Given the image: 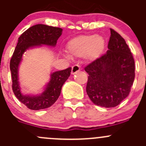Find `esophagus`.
Returning <instances> with one entry per match:
<instances>
[{"instance_id":"34e87169","label":"esophagus","mask_w":146,"mask_h":146,"mask_svg":"<svg viewBox=\"0 0 146 146\" xmlns=\"http://www.w3.org/2000/svg\"><path fill=\"white\" fill-rule=\"evenodd\" d=\"M80 66H78V65H74V66L72 67V70H71V74L72 75H74L76 74V73H78V72L80 70Z\"/></svg>"}]
</instances>
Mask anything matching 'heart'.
I'll return each instance as SVG.
<instances>
[{
	"mask_svg": "<svg viewBox=\"0 0 146 146\" xmlns=\"http://www.w3.org/2000/svg\"><path fill=\"white\" fill-rule=\"evenodd\" d=\"M106 47L105 39L100 35H80L66 44L68 54L73 57H82L92 62L102 56Z\"/></svg>",
	"mask_w": 146,
	"mask_h": 146,
	"instance_id": "heart-1",
	"label": "heart"
}]
</instances>
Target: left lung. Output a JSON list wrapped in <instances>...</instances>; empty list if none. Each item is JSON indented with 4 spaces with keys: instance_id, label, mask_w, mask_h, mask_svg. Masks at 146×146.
<instances>
[{
    "instance_id": "obj_1",
    "label": "left lung",
    "mask_w": 146,
    "mask_h": 146,
    "mask_svg": "<svg viewBox=\"0 0 146 146\" xmlns=\"http://www.w3.org/2000/svg\"><path fill=\"white\" fill-rule=\"evenodd\" d=\"M107 54L85 68L88 73L86 92L95 104L114 107L129 95L135 78V62L124 39L114 29Z\"/></svg>"
}]
</instances>
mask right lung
Masks as SVG:
<instances>
[{"instance_id": "1", "label": "right lung", "mask_w": 146, "mask_h": 146, "mask_svg": "<svg viewBox=\"0 0 146 146\" xmlns=\"http://www.w3.org/2000/svg\"><path fill=\"white\" fill-rule=\"evenodd\" d=\"M62 31L61 28L39 24L29 27L19 37L10 63L13 80L12 88L16 98L30 110H44L56 102L61 94L63 85L70 76L71 68L51 73L49 81L40 95H23L19 83L18 75L19 66L23 60V54L29 48L42 45L54 47Z\"/></svg>"}]
</instances>
